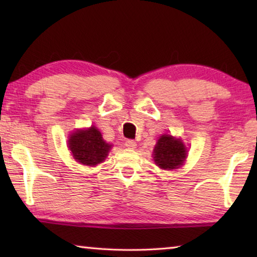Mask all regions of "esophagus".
Instances as JSON below:
<instances>
[{
    "mask_svg": "<svg viewBox=\"0 0 257 257\" xmlns=\"http://www.w3.org/2000/svg\"><path fill=\"white\" fill-rule=\"evenodd\" d=\"M124 145H125V147H128V149H132V150H133V149H135V147L137 146L136 142L133 141V139H128V141H125Z\"/></svg>",
    "mask_w": 257,
    "mask_h": 257,
    "instance_id": "obj_1",
    "label": "esophagus"
}]
</instances>
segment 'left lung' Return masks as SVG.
<instances>
[{
    "label": "left lung",
    "mask_w": 257,
    "mask_h": 257,
    "mask_svg": "<svg viewBox=\"0 0 257 257\" xmlns=\"http://www.w3.org/2000/svg\"><path fill=\"white\" fill-rule=\"evenodd\" d=\"M186 155L187 149L180 139L169 135L161 136L154 149L155 163L164 170L179 168L185 162Z\"/></svg>",
    "instance_id": "8db88e82"
}]
</instances>
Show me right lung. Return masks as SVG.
I'll return each mask as SVG.
<instances>
[{"instance_id": "right-lung-1", "label": "right lung", "mask_w": 257, "mask_h": 257, "mask_svg": "<svg viewBox=\"0 0 257 257\" xmlns=\"http://www.w3.org/2000/svg\"><path fill=\"white\" fill-rule=\"evenodd\" d=\"M69 149L78 162L85 165H96L106 158L111 145L103 141L101 133L93 125L87 130H78L71 134Z\"/></svg>"}]
</instances>
